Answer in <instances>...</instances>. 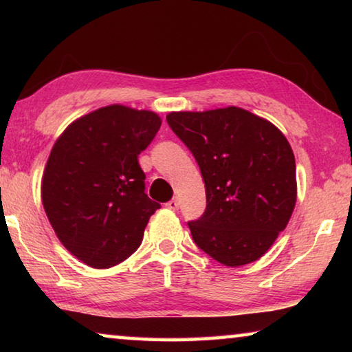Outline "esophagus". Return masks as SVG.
Returning <instances> with one entry per match:
<instances>
[{
  "instance_id": "34e87169",
  "label": "esophagus",
  "mask_w": 352,
  "mask_h": 352,
  "mask_svg": "<svg viewBox=\"0 0 352 352\" xmlns=\"http://www.w3.org/2000/svg\"><path fill=\"white\" fill-rule=\"evenodd\" d=\"M166 208H169V210L175 211V210H178V201L175 199H172V200L168 201V204H166Z\"/></svg>"
}]
</instances>
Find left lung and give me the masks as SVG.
I'll list each match as a JSON object with an SVG mask.
<instances>
[{
  "instance_id": "obj_1",
  "label": "left lung",
  "mask_w": 352,
  "mask_h": 352,
  "mask_svg": "<svg viewBox=\"0 0 352 352\" xmlns=\"http://www.w3.org/2000/svg\"><path fill=\"white\" fill-rule=\"evenodd\" d=\"M168 124L192 152L206 210L188 222L200 250L228 267L258 261L287 226L296 168L281 130L239 107L172 111Z\"/></svg>"
}]
</instances>
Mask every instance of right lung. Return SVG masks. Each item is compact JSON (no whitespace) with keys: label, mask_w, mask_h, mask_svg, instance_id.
I'll list each match as a JSON object with an SVG mask.
<instances>
[{"label":"right lung","mask_w":352,"mask_h":352,"mask_svg":"<svg viewBox=\"0 0 352 352\" xmlns=\"http://www.w3.org/2000/svg\"><path fill=\"white\" fill-rule=\"evenodd\" d=\"M162 118L124 105L76 119L58 136L41 178V201L58 241L93 269H109L141 245L160 204L147 197L138 155Z\"/></svg>","instance_id":"add662e5"}]
</instances>
